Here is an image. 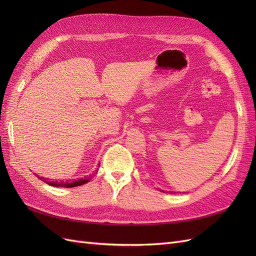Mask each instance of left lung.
<instances>
[{
    "label": "left lung",
    "mask_w": 256,
    "mask_h": 256,
    "mask_svg": "<svg viewBox=\"0 0 256 256\" xmlns=\"http://www.w3.org/2000/svg\"><path fill=\"white\" fill-rule=\"evenodd\" d=\"M161 191H162V190H161Z\"/></svg>",
    "instance_id": "8db88e82"
}]
</instances>
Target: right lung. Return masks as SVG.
Masks as SVG:
<instances>
[{"label": "right lung", "mask_w": 256, "mask_h": 256, "mask_svg": "<svg viewBox=\"0 0 256 256\" xmlns=\"http://www.w3.org/2000/svg\"><path fill=\"white\" fill-rule=\"evenodd\" d=\"M40 180H42V177H40ZM44 182H47L50 186H53V187H65V188H72V187H78V186L86 184L90 180H78L76 182H51L49 180H42Z\"/></svg>", "instance_id": "right-lung-1"}]
</instances>
